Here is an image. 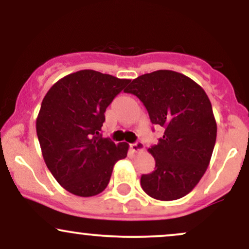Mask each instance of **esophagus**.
<instances>
[{"label": "esophagus", "mask_w": 249, "mask_h": 249, "mask_svg": "<svg viewBox=\"0 0 249 249\" xmlns=\"http://www.w3.org/2000/svg\"><path fill=\"white\" fill-rule=\"evenodd\" d=\"M130 148L132 152H142V150H144V144H142V142H134V144H131L130 145Z\"/></svg>", "instance_id": "esophagus-1"}]
</instances>
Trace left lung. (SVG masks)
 <instances>
[{"label": "left lung", "mask_w": 249, "mask_h": 249, "mask_svg": "<svg viewBox=\"0 0 249 249\" xmlns=\"http://www.w3.org/2000/svg\"><path fill=\"white\" fill-rule=\"evenodd\" d=\"M124 91L141 99L152 124L165 128L158 144L148 148L156 167L142 174V188L162 201L182 198L206 172L215 145L210 98L198 83L172 70L137 77Z\"/></svg>", "instance_id": "obj_1"}]
</instances>
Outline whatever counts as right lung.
Returning <instances> with one entry per match:
<instances>
[{
    "label": "right lung",
    "instance_id": "obj_1",
    "mask_svg": "<svg viewBox=\"0 0 249 249\" xmlns=\"http://www.w3.org/2000/svg\"><path fill=\"white\" fill-rule=\"evenodd\" d=\"M130 83L95 70L57 81L42 101L36 132L42 156L61 186L78 196L105 190L113 166L127 156L128 144L102 138L105 110Z\"/></svg>",
    "mask_w": 249,
    "mask_h": 249
}]
</instances>
